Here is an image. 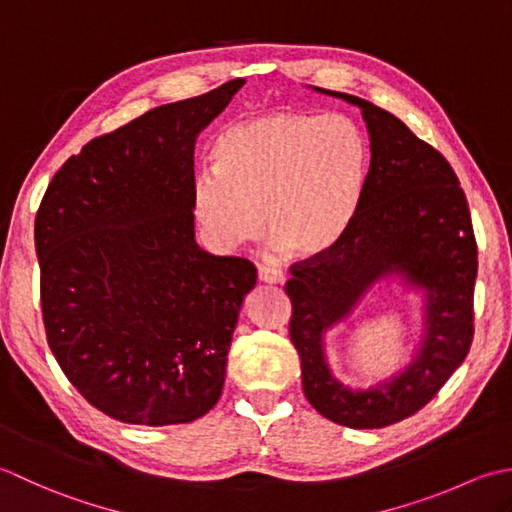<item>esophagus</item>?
<instances>
[{
  "label": "esophagus",
  "instance_id": "obj_1",
  "mask_svg": "<svg viewBox=\"0 0 512 512\" xmlns=\"http://www.w3.org/2000/svg\"><path fill=\"white\" fill-rule=\"evenodd\" d=\"M258 280L267 285H283L285 283V274L280 269H271V267H260L258 269Z\"/></svg>",
  "mask_w": 512,
  "mask_h": 512
}]
</instances>
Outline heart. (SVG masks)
Here are the masks:
<instances>
[{
  "mask_svg": "<svg viewBox=\"0 0 512 512\" xmlns=\"http://www.w3.org/2000/svg\"><path fill=\"white\" fill-rule=\"evenodd\" d=\"M367 145L340 114L276 110L216 139L212 170L194 176L190 207L205 243L232 254L263 234L300 258L329 254L356 216Z\"/></svg>",
  "mask_w": 512,
  "mask_h": 512,
  "instance_id": "b5f03b06",
  "label": "heart"
}]
</instances>
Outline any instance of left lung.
Wrapping results in <instances>:
<instances>
[{
    "mask_svg": "<svg viewBox=\"0 0 512 512\" xmlns=\"http://www.w3.org/2000/svg\"><path fill=\"white\" fill-rule=\"evenodd\" d=\"M314 90L360 108L371 165L342 241L314 263L291 267L289 336L309 404L349 429H382L420 411L471 349L477 276L471 212L448 161L398 117L360 97ZM391 284L421 296V340L398 372L369 388H349L328 367L326 336Z\"/></svg>",
    "mask_w": 512,
    "mask_h": 512,
    "instance_id": "1",
    "label": "left lung"
}]
</instances>
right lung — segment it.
Wrapping results in <instances>:
<instances>
[{"mask_svg": "<svg viewBox=\"0 0 512 512\" xmlns=\"http://www.w3.org/2000/svg\"><path fill=\"white\" fill-rule=\"evenodd\" d=\"M165 103L61 165L35 221L41 311L59 367L114 420L185 424L221 398L245 258L198 247L194 145L238 90Z\"/></svg>", "mask_w": 512, "mask_h": 512, "instance_id": "right-lung-1", "label": "right lung"}]
</instances>
